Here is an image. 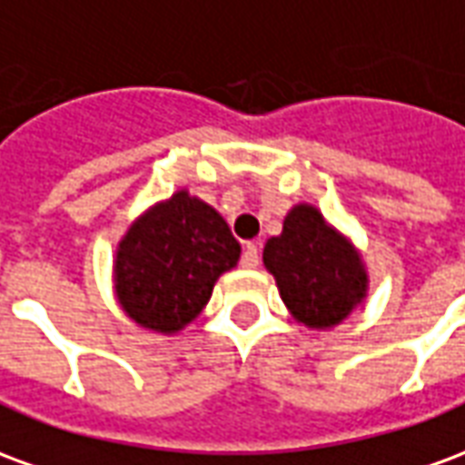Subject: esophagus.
Here are the masks:
<instances>
[{"mask_svg": "<svg viewBox=\"0 0 465 465\" xmlns=\"http://www.w3.org/2000/svg\"><path fill=\"white\" fill-rule=\"evenodd\" d=\"M262 262V256H259V249H256V243L246 242L243 243V252H242V263L246 269H256Z\"/></svg>", "mask_w": 465, "mask_h": 465, "instance_id": "esophagus-1", "label": "esophagus"}]
</instances>
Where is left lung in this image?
Masks as SVG:
<instances>
[{"label": "left lung", "mask_w": 465, "mask_h": 465, "mask_svg": "<svg viewBox=\"0 0 465 465\" xmlns=\"http://www.w3.org/2000/svg\"><path fill=\"white\" fill-rule=\"evenodd\" d=\"M263 263L289 312L312 329L341 323L366 296L359 253L309 203L289 212L282 236L263 246Z\"/></svg>", "instance_id": "1"}]
</instances>
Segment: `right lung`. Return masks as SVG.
I'll return each instance as SVG.
<instances>
[{"instance_id":"add662e5","label":"right lung","mask_w":465,"mask_h":465,"mask_svg":"<svg viewBox=\"0 0 465 465\" xmlns=\"http://www.w3.org/2000/svg\"><path fill=\"white\" fill-rule=\"evenodd\" d=\"M242 246L209 203L186 192L156 203L126 232L114 263L116 299L129 319L173 333L209 303Z\"/></svg>"}]
</instances>
